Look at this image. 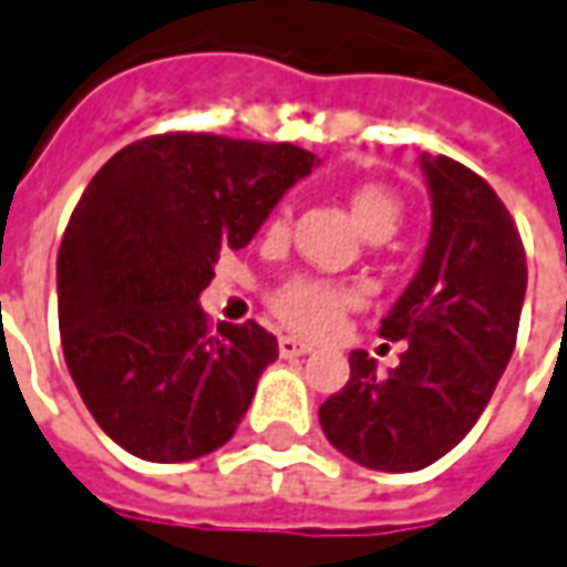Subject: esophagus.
Masks as SVG:
<instances>
[{"instance_id":"esophagus-1","label":"esophagus","mask_w":567,"mask_h":567,"mask_svg":"<svg viewBox=\"0 0 567 567\" xmlns=\"http://www.w3.org/2000/svg\"><path fill=\"white\" fill-rule=\"evenodd\" d=\"M280 355L284 359H299V355H309L311 346L302 343V340H296V337H280Z\"/></svg>"}]
</instances>
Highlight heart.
I'll return each instance as SVG.
<instances>
[{
  "label": "heart",
  "instance_id": "obj_1",
  "mask_svg": "<svg viewBox=\"0 0 567 567\" xmlns=\"http://www.w3.org/2000/svg\"><path fill=\"white\" fill-rule=\"evenodd\" d=\"M352 218L362 227L368 239H386L396 234L402 208L399 199L378 184H362L349 193ZM271 234H284V215L271 221ZM349 306H355V292L340 284L328 280H311V277H290L271 292V309L292 330L306 333H324L337 324V318Z\"/></svg>",
  "mask_w": 567,
  "mask_h": 567
}]
</instances>
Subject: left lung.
<instances>
[{
  "mask_svg": "<svg viewBox=\"0 0 567 567\" xmlns=\"http://www.w3.org/2000/svg\"><path fill=\"white\" fill-rule=\"evenodd\" d=\"M431 237L421 268L381 321L402 340L396 368L378 374L349 352V383L318 409L324 436L364 468L421 471L458 446L487 409L515 352L527 258L493 186L446 155H421Z\"/></svg>",
  "mask_w": 567,
  "mask_h": 567,
  "instance_id": "left-lung-1",
  "label": "left lung"
}]
</instances>
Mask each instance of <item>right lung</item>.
<instances>
[{
    "mask_svg": "<svg viewBox=\"0 0 567 567\" xmlns=\"http://www.w3.org/2000/svg\"><path fill=\"white\" fill-rule=\"evenodd\" d=\"M315 165L290 143L162 133L83 189L59 249V330L83 405L121 450L171 465L234 436L277 340L256 321L212 330L199 292Z\"/></svg>",
    "mask_w": 567,
    "mask_h": 567,
    "instance_id": "right-lung-1",
    "label": "right lung"
}]
</instances>
